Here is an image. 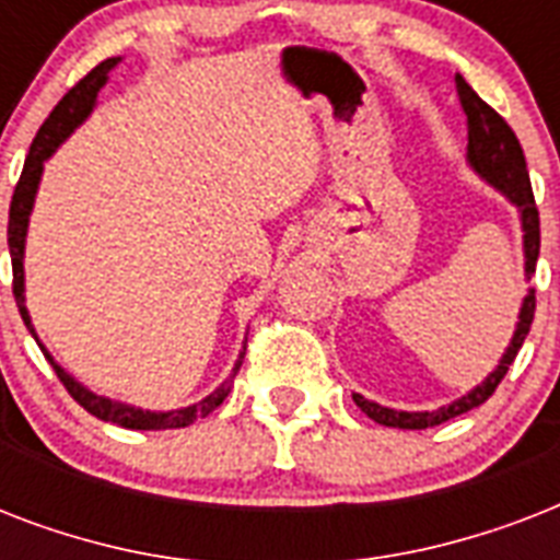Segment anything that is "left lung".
Instances as JSON below:
<instances>
[{"label":"left lung","mask_w":560,"mask_h":560,"mask_svg":"<svg viewBox=\"0 0 560 560\" xmlns=\"http://www.w3.org/2000/svg\"><path fill=\"white\" fill-rule=\"evenodd\" d=\"M456 92H459L462 109L468 116V162L474 165L479 177L488 179L491 186L500 188V191L509 197V200L521 209L523 220V253H526V279L535 276V264H538L540 253V218L538 206H535V194H532L529 171H526V156H523V148L517 142V136L509 127L500 113L494 107H488L486 101L479 98L477 92L470 90L462 74H456ZM532 319H535V290H529V296L523 299L521 307V323H517V331L512 337V346L500 360V366L488 374L482 386H477L474 392H468L465 398L453 400L451 407L435 409V412H398V409H386L381 404H372L363 395H351L354 404H358L363 412H366L372 421L383 427H398V430H427V427H439L451 418L468 412V409L486 404L491 395L497 392V386L503 383L505 372L517 358L523 340L529 337Z\"/></svg>","instance_id":"obj_1"}]
</instances>
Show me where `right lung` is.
<instances>
[{"mask_svg":"<svg viewBox=\"0 0 560 560\" xmlns=\"http://www.w3.org/2000/svg\"><path fill=\"white\" fill-rule=\"evenodd\" d=\"M116 63H118V57H107L104 63L95 66L90 74H83L81 81L74 83L72 90L57 101V107L51 109V116L43 121V127H39L37 136H34L28 156H25V165H22L20 183H16V188H13L11 214H8V249H11V267H13V299H16L22 323H25V328H28L31 334H34V328H31L28 311H25V296H22V290H25V284H22V253H25V229H28V214H31V206H34V194H37V186H39V174H43V162L57 151V144L63 142L66 136L72 133L83 118L90 116L92 107H95V98H98V90L107 83V72ZM34 340H37V337H34ZM39 349H43V346H39ZM43 354H46V360L57 372V377H60V383L66 386V392H69V395H72V398L78 400L86 412H90V416L101 418V421H113V424L127 427V430H177V427L194 424L197 418H206L209 412H214V409L223 404V398H226L229 389H232V381H235L237 369H241V363H244L246 349L241 351V358H237L232 374H229L226 381L220 383L218 389L211 392L209 398H202L200 404H194V407L171 409V412H148V409L127 407V404H118V400L92 395L90 389H83L81 383L74 381V377H69L63 369L57 366L46 349H43Z\"/></svg>","mask_w":560,"mask_h":560,"instance_id":"1","label":"right lung"}]
</instances>
